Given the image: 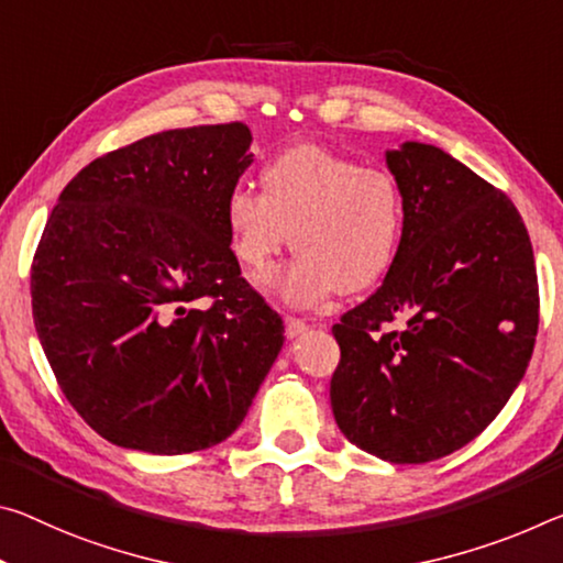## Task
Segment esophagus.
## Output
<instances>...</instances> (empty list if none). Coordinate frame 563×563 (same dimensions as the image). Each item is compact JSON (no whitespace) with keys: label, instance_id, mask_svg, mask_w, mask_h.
Segmentation results:
<instances>
[{"label":"esophagus","instance_id":"esophagus-1","mask_svg":"<svg viewBox=\"0 0 563 563\" xmlns=\"http://www.w3.org/2000/svg\"><path fill=\"white\" fill-rule=\"evenodd\" d=\"M306 330H308V323H306V320L292 318V316L285 318V335H288V338H298V335L306 333Z\"/></svg>","mask_w":563,"mask_h":563}]
</instances>
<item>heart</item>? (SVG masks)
Returning a JSON list of instances; mask_svg holds the SVG:
<instances>
[{
    "mask_svg": "<svg viewBox=\"0 0 563 563\" xmlns=\"http://www.w3.org/2000/svg\"><path fill=\"white\" fill-rule=\"evenodd\" d=\"M261 180L263 192L230 187L225 225L233 255L255 278L292 240L298 255L271 280L283 302L313 308L338 288L358 292L386 275L406 222L394 175L302 145L267 159Z\"/></svg>",
    "mask_w": 563,
    "mask_h": 563,
    "instance_id": "heart-1",
    "label": "heart"
}]
</instances>
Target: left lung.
Returning <instances> with one entry per match:
<instances>
[{"instance_id": "1", "label": "left lung", "mask_w": 563, "mask_h": 563, "mask_svg": "<svg viewBox=\"0 0 563 563\" xmlns=\"http://www.w3.org/2000/svg\"><path fill=\"white\" fill-rule=\"evenodd\" d=\"M386 165L404 192V238L380 288L333 325L330 406L358 449L426 463L474 441L521 383L539 330L537 265L514 202L456 157L404 142Z\"/></svg>"}]
</instances>
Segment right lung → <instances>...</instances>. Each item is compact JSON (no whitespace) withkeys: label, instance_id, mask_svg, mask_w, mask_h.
Here are the masks:
<instances>
[{"label":"right lung","instance_id":"1","mask_svg":"<svg viewBox=\"0 0 563 563\" xmlns=\"http://www.w3.org/2000/svg\"><path fill=\"white\" fill-rule=\"evenodd\" d=\"M250 142L243 122L142 137L79 169L44 225L34 328L62 394L114 445L225 441L278 358L283 320L240 278L225 225Z\"/></svg>","mask_w":563,"mask_h":563}]
</instances>
